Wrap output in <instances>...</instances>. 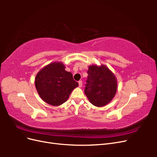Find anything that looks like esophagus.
Returning a JSON list of instances; mask_svg holds the SVG:
<instances>
[{
	"label": "esophagus",
	"instance_id": "obj_1",
	"mask_svg": "<svg viewBox=\"0 0 157 157\" xmlns=\"http://www.w3.org/2000/svg\"><path fill=\"white\" fill-rule=\"evenodd\" d=\"M82 82L81 81V80H80V81H78V86L82 87Z\"/></svg>",
	"mask_w": 157,
	"mask_h": 157
}]
</instances>
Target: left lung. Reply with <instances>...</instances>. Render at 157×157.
I'll use <instances>...</instances> for the list:
<instances>
[{"mask_svg": "<svg viewBox=\"0 0 157 157\" xmlns=\"http://www.w3.org/2000/svg\"><path fill=\"white\" fill-rule=\"evenodd\" d=\"M84 93L92 105L103 107L110 102L117 92L115 76L105 66H89Z\"/></svg>", "mask_w": 157, "mask_h": 157, "instance_id": "obj_1", "label": "left lung"}]
</instances>
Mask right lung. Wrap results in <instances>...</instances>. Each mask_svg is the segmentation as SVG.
Masks as SVG:
<instances>
[{
    "instance_id": "1",
    "label": "right lung",
    "mask_w": 157,
    "mask_h": 157,
    "mask_svg": "<svg viewBox=\"0 0 157 157\" xmlns=\"http://www.w3.org/2000/svg\"><path fill=\"white\" fill-rule=\"evenodd\" d=\"M61 63H52L40 70L35 78V86L40 98L47 103L58 106L67 100L78 86L71 73Z\"/></svg>"
}]
</instances>
